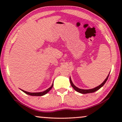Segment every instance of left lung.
I'll use <instances>...</instances> for the list:
<instances>
[{
	"instance_id": "1",
	"label": "left lung",
	"mask_w": 122,
	"mask_h": 122,
	"mask_svg": "<svg viewBox=\"0 0 122 122\" xmlns=\"http://www.w3.org/2000/svg\"><path fill=\"white\" fill-rule=\"evenodd\" d=\"M109 74H108V76H107V77L106 78V79L104 80V81L102 83L101 85H99V86H97V87L94 88H93V89H79V88H78V87H76V86H74V84H73L72 81H71V78L70 77V83H71V84L72 87L74 88V89L75 91H76V92H79L80 93H81V94H86V93H93V92H96L97 91H98V90H99L100 88L101 87H102V86H104V84L106 83V82L107 81L108 78V76H109Z\"/></svg>"
}]
</instances>
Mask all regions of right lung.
Listing matches in <instances>:
<instances>
[{
    "label": "right lung",
    "mask_w": 122,
    "mask_h": 122,
    "mask_svg": "<svg viewBox=\"0 0 122 122\" xmlns=\"http://www.w3.org/2000/svg\"><path fill=\"white\" fill-rule=\"evenodd\" d=\"M53 86V83L52 84V85H51V87L49 88L48 89H47L45 91L41 92H38V93L28 92L23 91V90H22V89H21V90L23 92H24L25 93H26V94H27L28 95H30V96H44V95H45V94H46L48 92H49L50 91V90H51V88H52Z\"/></svg>",
    "instance_id": "right-lung-1"
}]
</instances>
